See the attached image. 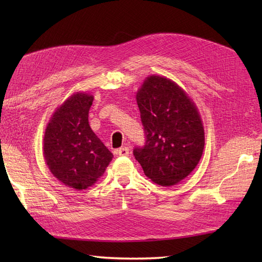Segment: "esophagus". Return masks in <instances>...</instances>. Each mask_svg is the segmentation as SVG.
Masks as SVG:
<instances>
[{
    "label": "esophagus",
    "mask_w": 262,
    "mask_h": 262,
    "mask_svg": "<svg viewBox=\"0 0 262 262\" xmlns=\"http://www.w3.org/2000/svg\"><path fill=\"white\" fill-rule=\"evenodd\" d=\"M129 149L126 148V146H122V148H120L117 150V155H119L120 157H127L129 156Z\"/></svg>",
    "instance_id": "34e87169"
}]
</instances>
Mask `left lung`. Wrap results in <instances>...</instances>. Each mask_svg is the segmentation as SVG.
<instances>
[{"instance_id": "1", "label": "left lung", "mask_w": 262, "mask_h": 262, "mask_svg": "<svg viewBox=\"0 0 262 262\" xmlns=\"http://www.w3.org/2000/svg\"><path fill=\"white\" fill-rule=\"evenodd\" d=\"M145 145L133 150L144 174L162 187L194 170L205 148L202 120L187 92L161 75H150L137 92Z\"/></svg>"}]
</instances>
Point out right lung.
<instances>
[{"mask_svg":"<svg viewBox=\"0 0 262 262\" xmlns=\"http://www.w3.org/2000/svg\"><path fill=\"white\" fill-rule=\"evenodd\" d=\"M93 95L75 92L56 107L43 139L46 163L57 180L84 190L103 176L113 155L89 124Z\"/></svg>","mask_w":262,"mask_h":262,"instance_id":"1","label":"right lung"}]
</instances>
